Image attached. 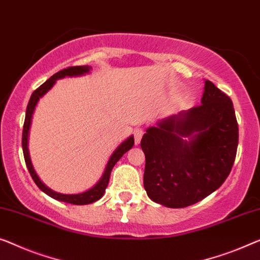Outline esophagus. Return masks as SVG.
Returning a JSON list of instances; mask_svg holds the SVG:
<instances>
[{"instance_id": "obj_1", "label": "esophagus", "mask_w": 260, "mask_h": 260, "mask_svg": "<svg viewBox=\"0 0 260 260\" xmlns=\"http://www.w3.org/2000/svg\"><path fill=\"white\" fill-rule=\"evenodd\" d=\"M142 135H143V129L142 128H138L134 131V141H135V145H139L142 139Z\"/></svg>"}]
</instances>
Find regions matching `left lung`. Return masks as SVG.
<instances>
[{"instance_id":"8db88e82","label":"left lung","mask_w":260,"mask_h":260,"mask_svg":"<svg viewBox=\"0 0 260 260\" xmlns=\"http://www.w3.org/2000/svg\"><path fill=\"white\" fill-rule=\"evenodd\" d=\"M201 102L160 120L141 139L143 187L150 200L167 208L200 202L223 184L234 166L238 123L231 99L205 80Z\"/></svg>"}]
</instances>
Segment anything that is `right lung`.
Masks as SVG:
<instances>
[{
  "label": "right lung",
  "instance_id": "add662e5",
  "mask_svg": "<svg viewBox=\"0 0 260 260\" xmlns=\"http://www.w3.org/2000/svg\"><path fill=\"white\" fill-rule=\"evenodd\" d=\"M91 70V67H87V65H81V67H71L64 70H60L59 72H57L52 77L45 81L44 84H42L37 90H35L32 94L30 96L28 107H26L25 112V120H24V126H23V134H22V147H23V154H24V160L26 164V167L30 173L31 177L35 181V183L37 184V187L41 189L42 191H44L46 195H49L52 199L57 201H61V202H67L76 205H84V204H90L102 199L104 192H105V189L108 184V181H110V175L112 169H113L114 165L121 158V156L126 152L133 147L134 145V138L129 137L127 140L123 141L121 145H120L117 149L114 150L113 154L111 155L110 160L107 162V166L105 168V172H104L102 179L98 181L94 187L88 189L87 191H84L81 193H76V195H65V193H59L49 189L46 185L40 180V177L37 176L36 172L32 167V164H31L30 155H29V148H28V139H29V131H30V125L31 120H32V114L35 111V107H36L38 100L42 98L46 92H48L50 88H51L53 85H55L57 79L64 78V77H73V76H81L85 75V73H88Z\"/></svg>",
  "mask_w": 260,
  "mask_h": 260
}]
</instances>
